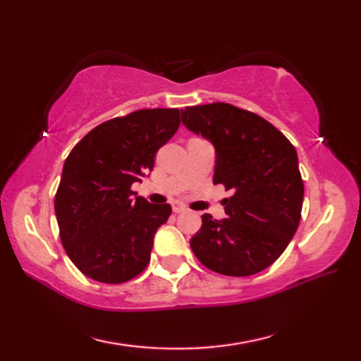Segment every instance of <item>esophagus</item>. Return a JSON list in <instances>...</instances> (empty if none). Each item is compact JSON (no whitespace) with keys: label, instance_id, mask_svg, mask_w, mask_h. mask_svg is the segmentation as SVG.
I'll use <instances>...</instances> for the list:
<instances>
[{"label":"esophagus","instance_id":"obj_1","mask_svg":"<svg viewBox=\"0 0 361 361\" xmlns=\"http://www.w3.org/2000/svg\"><path fill=\"white\" fill-rule=\"evenodd\" d=\"M172 211L175 214H181V212H186V208L180 202H172Z\"/></svg>","mask_w":361,"mask_h":361}]
</instances>
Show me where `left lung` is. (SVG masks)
<instances>
[{"label": "left lung", "instance_id": "1", "mask_svg": "<svg viewBox=\"0 0 361 361\" xmlns=\"http://www.w3.org/2000/svg\"><path fill=\"white\" fill-rule=\"evenodd\" d=\"M183 124L216 149L214 185L225 198L226 219L202 216L190 248L209 270L251 276L278 259L298 229L304 183L298 153L286 136L256 113L225 102L186 106Z\"/></svg>", "mask_w": 361, "mask_h": 361}]
</instances>
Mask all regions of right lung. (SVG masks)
Listing matches in <instances>:
<instances>
[{
	"mask_svg": "<svg viewBox=\"0 0 361 361\" xmlns=\"http://www.w3.org/2000/svg\"><path fill=\"white\" fill-rule=\"evenodd\" d=\"M180 127V110H137L91 130L68 155L56 217L68 257L88 278L121 283L144 271L171 204H152L132 185Z\"/></svg>",
	"mask_w": 361,
	"mask_h": 361,
	"instance_id": "right-lung-1",
	"label": "right lung"
}]
</instances>
